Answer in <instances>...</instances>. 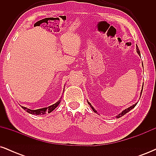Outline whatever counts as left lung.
Masks as SVG:
<instances>
[{
    "mask_svg": "<svg viewBox=\"0 0 156 156\" xmlns=\"http://www.w3.org/2000/svg\"><path fill=\"white\" fill-rule=\"evenodd\" d=\"M136 52H137V53H138V54H139V55H140V56H141V54H140V51H139V48H138V47L136 48ZM142 66H143V63H142ZM143 85H144V83H143ZM142 89H143V87H142ZM142 89H141V94H140V97H141V93H142ZM87 102H88V104L89 105V106H90L91 107V108H92V110H93V112H97V111L95 110V109H94V107H93L92 106V104H91V103H89V102L88 101H87ZM137 103H135V104H133V105H131V106H130V107H128V108H126V109H125V110H123L122 111V112L121 113H119V114H118V115L117 116V117H117V118H119V117H122V116L123 115H125V114H127V113H128V112H130V110H132V109H133V108H134V107H135L136 106V104H137Z\"/></svg>",
    "mask_w": 156,
    "mask_h": 156,
    "instance_id": "left-lung-1",
    "label": "left lung"
}]
</instances>
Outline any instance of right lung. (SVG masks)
I'll list each match as a JSON object with an SVG mask.
<instances>
[{
  "label": "right lung",
  "instance_id": "right-lung-1",
  "mask_svg": "<svg viewBox=\"0 0 156 156\" xmlns=\"http://www.w3.org/2000/svg\"><path fill=\"white\" fill-rule=\"evenodd\" d=\"M60 102H61V100L57 101L56 103H54V104L50 105V106L45 107V108H42L36 109V110H31V109H29V108H26V107H23V106H22V108L24 109L25 111H26L27 112L29 113V114H36V115H40V114H42V115H43V114H45L46 113H51V112H53V111L54 110V109L56 108L58 105H59Z\"/></svg>",
  "mask_w": 156,
  "mask_h": 156
}]
</instances>
